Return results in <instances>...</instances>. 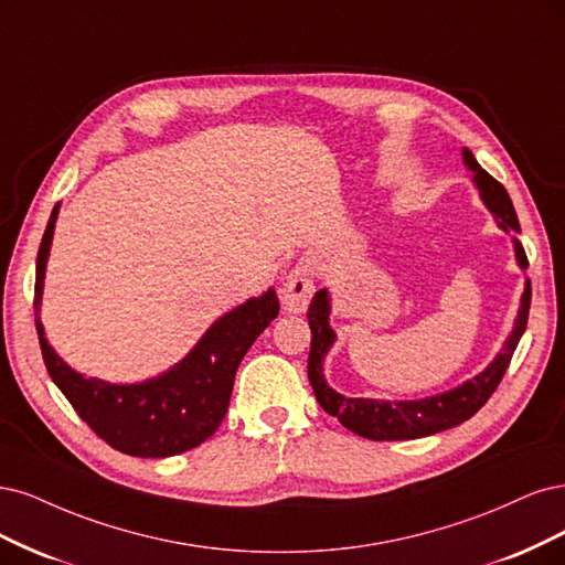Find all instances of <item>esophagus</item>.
<instances>
[{"instance_id":"esophagus-1","label":"esophagus","mask_w":565,"mask_h":565,"mask_svg":"<svg viewBox=\"0 0 565 565\" xmlns=\"http://www.w3.org/2000/svg\"><path fill=\"white\" fill-rule=\"evenodd\" d=\"M315 294V267L312 263H298L294 269L288 271L286 281L281 284V298H284V307L288 312H305L309 300H312Z\"/></svg>"}]
</instances>
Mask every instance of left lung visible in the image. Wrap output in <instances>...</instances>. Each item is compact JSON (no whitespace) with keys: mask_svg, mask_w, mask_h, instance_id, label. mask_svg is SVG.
I'll return each mask as SVG.
<instances>
[{"mask_svg":"<svg viewBox=\"0 0 565 565\" xmlns=\"http://www.w3.org/2000/svg\"><path fill=\"white\" fill-rule=\"evenodd\" d=\"M465 167L475 173V185L488 211L493 213L495 223L502 230H519V217L514 211L512 199L498 180L481 169V163L475 159L467 148L462 150ZM516 263L521 269L527 267L525 250L519 239H514ZM527 309H531V281H525L521 307L514 321V329L502 344V352L488 363V369L475 375L462 385L452 387L444 394L417 398V402H377V398H352L342 396L323 377V356L329 354L335 342V333L329 323L331 315V296L329 290L321 288L309 302V329H312V348H309L307 359V377L315 390L319 406L335 415L338 420L350 431L373 441H406V439H423V436L450 429L469 420L500 385V380L512 361L516 344L525 331Z\"/></svg>","mask_w":565,"mask_h":565,"instance_id":"left-lung-1","label":"left lung"}]
</instances>
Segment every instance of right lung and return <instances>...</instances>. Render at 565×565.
Wrapping results in <instances>:
<instances>
[{"label": "right lung", "instance_id": "obj_1", "mask_svg": "<svg viewBox=\"0 0 565 565\" xmlns=\"http://www.w3.org/2000/svg\"><path fill=\"white\" fill-rule=\"evenodd\" d=\"M58 211L61 204L51 211L34 279V321L51 380L105 444L134 458H171L204 444L223 423L244 354L279 315L275 288L217 319L192 352L167 373L134 385L84 377L53 352L40 321L44 271Z\"/></svg>", "mask_w": 565, "mask_h": 565}]
</instances>
